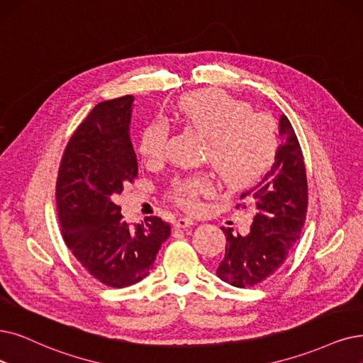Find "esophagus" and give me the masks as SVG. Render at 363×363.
<instances>
[{
	"instance_id": "esophagus-1",
	"label": "esophagus",
	"mask_w": 363,
	"mask_h": 363,
	"mask_svg": "<svg viewBox=\"0 0 363 363\" xmlns=\"http://www.w3.org/2000/svg\"><path fill=\"white\" fill-rule=\"evenodd\" d=\"M195 222L191 219V217H179V219L176 220V223H174V226L182 229V228H189L192 226Z\"/></svg>"
}]
</instances>
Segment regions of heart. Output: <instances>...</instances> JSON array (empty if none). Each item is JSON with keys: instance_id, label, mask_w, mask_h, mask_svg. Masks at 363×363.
<instances>
[{"instance_id": "1", "label": "heart", "mask_w": 363, "mask_h": 363, "mask_svg": "<svg viewBox=\"0 0 363 363\" xmlns=\"http://www.w3.org/2000/svg\"><path fill=\"white\" fill-rule=\"evenodd\" d=\"M179 118L207 135L204 156L228 187L255 183L271 167L279 147L277 125L265 113H250V106L219 89L184 95L176 107ZM168 125L153 121L144 126L137 150L147 164H159L167 155ZM216 189L208 172L176 177L169 198L183 208L195 210Z\"/></svg>"}]
</instances>
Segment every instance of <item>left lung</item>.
<instances>
[{
	"mask_svg": "<svg viewBox=\"0 0 363 363\" xmlns=\"http://www.w3.org/2000/svg\"><path fill=\"white\" fill-rule=\"evenodd\" d=\"M283 143L271 171L259 184L241 194L242 204L256 208L247 235H226L225 257L217 277L235 287H252L277 271L299 240L307 217L308 186L303 156L292 123L280 118Z\"/></svg>",
	"mask_w": 363,
	"mask_h": 363,
	"instance_id": "8db88e82",
	"label": "left lung"
}]
</instances>
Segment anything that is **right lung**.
<instances>
[{"mask_svg":"<svg viewBox=\"0 0 363 363\" xmlns=\"http://www.w3.org/2000/svg\"><path fill=\"white\" fill-rule=\"evenodd\" d=\"M133 101H104L86 116L64 150L55 194L67 247L94 279L116 289L147 277L171 232L156 216L129 225L116 204L138 177L129 135Z\"/></svg>","mask_w":363,"mask_h":363,"instance_id":"1","label":"right lung"}]
</instances>
